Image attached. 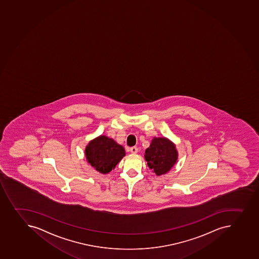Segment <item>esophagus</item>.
I'll use <instances>...</instances> for the list:
<instances>
[{
    "mask_svg": "<svg viewBox=\"0 0 259 259\" xmlns=\"http://www.w3.org/2000/svg\"><path fill=\"white\" fill-rule=\"evenodd\" d=\"M129 151H130L131 153L135 154V153H138V148H137V147H132V148H130V149H129Z\"/></svg>",
    "mask_w": 259,
    "mask_h": 259,
    "instance_id": "34e87169",
    "label": "esophagus"
}]
</instances>
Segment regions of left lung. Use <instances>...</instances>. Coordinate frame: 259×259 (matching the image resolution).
Returning <instances> with one entry per match:
<instances>
[{
    "label": "left lung",
    "instance_id": "1",
    "mask_svg": "<svg viewBox=\"0 0 259 259\" xmlns=\"http://www.w3.org/2000/svg\"><path fill=\"white\" fill-rule=\"evenodd\" d=\"M178 151L172 141L167 138H154L147 148L144 158L157 176L165 175L176 164Z\"/></svg>",
    "mask_w": 259,
    "mask_h": 259
}]
</instances>
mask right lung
Here are the masks:
<instances>
[{
	"label": "right lung",
	"instance_id": "add662e5",
	"mask_svg": "<svg viewBox=\"0 0 259 259\" xmlns=\"http://www.w3.org/2000/svg\"><path fill=\"white\" fill-rule=\"evenodd\" d=\"M85 158L88 163L101 174L106 175L116 167L126 155L122 146L112 138L101 135L90 141L85 147Z\"/></svg>",
	"mask_w": 259,
	"mask_h": 259
}]
</instances>
